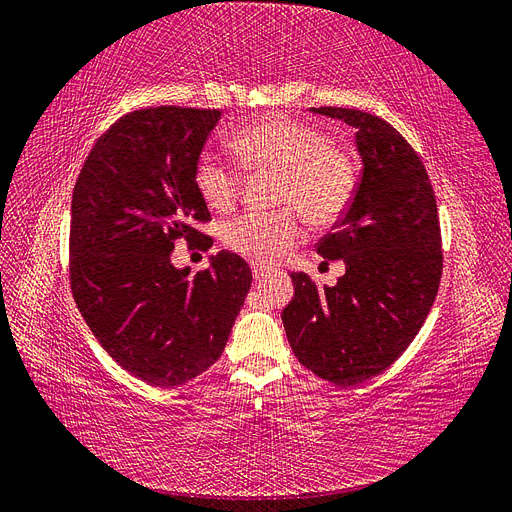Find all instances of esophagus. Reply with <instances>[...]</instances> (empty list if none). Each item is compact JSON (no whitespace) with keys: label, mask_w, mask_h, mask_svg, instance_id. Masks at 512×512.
<instances>
[{"label":"esophagus","mask_w":512,"mask_h":512,"mask_svg":"<svg viewBox=\"0 0 512 512\" xmlns=\"http://www.w3.org/2000/svg\"><path fill=\"white\" fill-rule=\"evenodd\" d=\"M252 273H254V280L260 282L262 277H267L271 273L269 267H262V265H252Z\"/></svg>","instance_id":"esophagus-1"}]
</instances>
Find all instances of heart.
Masks as SVG:
<instances>
[{
	"mask_svg": "<svg viewBox=\"0 0 512 512\" xmlns=\"http://www.w3.org/2000/svg\"><path fill=\"white\" fill-rule=\"evenodd\" d=\"M243 166L256 173H275V203L280 211H252L224 228L232 250L262 265L280 260L303 239V220L314 226L335 224L352 203L356 175L352 160L320 130L286 117H267L243 128L235 141ZM200 198L213 211L235 207L241 173L228 162L203 153L194 168Z\"/></svg>",
	"mask_w": 512,
	"mask_h": 512,
	"instance_id": "1",
	"label": "heart"
}]
</instances>
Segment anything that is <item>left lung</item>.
<instances>
[{
    "label": "left lung",
    "instance_id": "left-lung-1",
    "mask_svg": "<svg viewBox=\"0 0 512 512\" xmlns=\"http://www.w3.org/2000/svg\"><path fill=\"white\" fill-rule=\"evenodd\" d=\"M309 111L356 130L363 170L342 220L318 243V254L344 260L346 273L333 288L290 273L294 297L282 322L303 367L337 386H354L399 359L436 301L438 207L421 158L391 123L354 108Z\"/></svg>",
    "mask_w": 512,
    "mask_h": 512
}]
</instances>
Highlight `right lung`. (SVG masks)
I'll list each match as a JSON object with an SVG mask.
<instances>
[{"instance_id": "right-lung-1", "label": "right lung", "mask_w": 512, "mask_h": 512, "mask_svg": "<svg viewBox=\"0 0 512 512\" xmlns=\"http://www.w3.org/2000/svg\"><path fill=\"white\" fill-rule=\"evenodd\" d=\"M220 111L151 106L123 115L87 156L72 194L70 282L91 333L153 386L185 384L220 359L252 286L220 252L190 277L170 260L211 220L194 168Z\"/></svg>"}]
</instances>
